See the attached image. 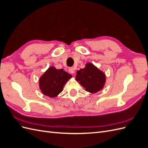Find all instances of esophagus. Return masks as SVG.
Returning <instances> with one entry per match:
<instances>
[{"instance_id": "obj_1", "label": "esophagus", "mask_w": 148, "mask_h": 148, "mask_svg": "<svg viewBox=\"0 0 148 148\" xmlns=\"http://www.w3.org/2000/svg\"><path fill=\"white\" fill-rule=\"evenodd\" d=\"M69 71L71 74H73L75 73V69L73 68H72V67H71V68H70L69 69Z\"/></svg>"}]
</instances>
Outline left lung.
Returning <instances> with one entry per match:
<instances>
[{"label":"left lung","instance_id":"8db88e82","mask_svg":"<svg viewBox=\"0 0 148 148\" xmlns=\"http://www.w3.org/2000/svg\"><path fill=\"white\" fill-rule=\"evenodd\" d=\"M76 79L85 88L86 91L95 93L104 86L106 76L92 64L88 63L85 68L77 71Z\"/></svg>","mask_w":148,"mask_h":148}]
</instances>
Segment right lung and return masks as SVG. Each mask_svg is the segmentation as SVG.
<instances>
[{"label":"right lung","instance_id":"1","mask_svg":"<svg viewBox=\"0 0 148 148\" xmlns=\"http://www.w3.org/2000/svg\"><path fill=\"white\" fill-rule=\"evenodd\" d=\"M71 75L64 71L51 66L39 79V87L44 95L54 97L62 92L64 84Z\"/></svg>","mask_w":148,"mask_h":148}]
</instances>
